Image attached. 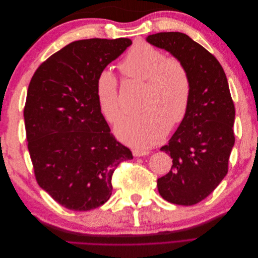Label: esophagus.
<instances>
[{
	"mask_svg": "<svg viewBox=\"0 0 258 258\" xmlns=\"http://www.w3.org/2000/svg\"><path fill=\"white\" fill-rule=\"evenodd\" d=\"M132 153H134V156H136V157H141V156H146L150 154L148 151H143V150H134Z\"/></svg>",
	"mask_w": 258,
	"mask_h": 258,
	"instance_id": "34e87169",
	"label": "esophagus"
}]
</instances>
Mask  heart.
I'll return each instance as SVG.
<instances>
[{
  "label": "heart",
  "mask_w": 258,
  "mask_h": 258,
  "mask_svg": "<svg viewBox=\"0 0 258 258\" xmlns=\"http://www.w3.org/2000/svg\"><path fill=\"white\" fill-rule=\"evenodd\" d=\"M130 79L146 83L143 108L137 115L126 116L116 124L115 135L136 148H147L160 142L169 128L181 122L188 110L191 80L183 61L165 57L160 49L145 41H138L120 64ZM96 96L101 113L112 123L119 119L122 107L118 85L111 69L98 75Z\"/></svg>",
  "instance_id": "b5f03b06"
}]
</instances>
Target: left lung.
<instances>
[{
  "label": "left lung",
  "mask_w": 258,
  "mask_h": 258,
  "mask_svg": "<svg viewBox=\"0 0 258 258\" xmlns=\"http://www.w3.org/2000/svg\"><path fill=\"white\" fill-rule=\"evenodd\" d=\"M146 41L169 51L188 70L191 96L188 110L169 143L160 151L173 165L157 179L160 196L179 206L207 198L228 172L235 144V105L220 62L205 47L181 32H160Z\"/></svg>",
  "instance_id": "obj_1"
}]
</instances>
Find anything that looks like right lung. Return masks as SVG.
Segmentation results:
<instances>
[{"label":"right lung","mask_w":258,"mask_h":258,"mask_svg":"<svg viewBox=\"0 0 258 258\" xmlns=\"http://www.w3.org/2000/svg\"><path fill=\"white\" fill-rule=\"evenodd\" d=\"M131 44L129 38L75 41L44 61L29 84L23 117L35 178L69 210L105 204L114 170L134 158L111 134L96 96L99 73Z\"/></svg>","instance_id":"right-lung-1"}]
</instances>
